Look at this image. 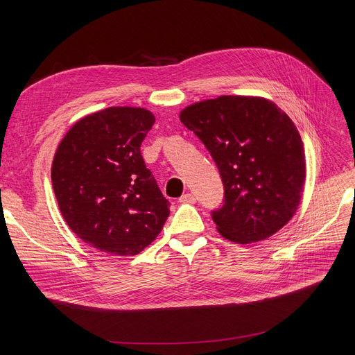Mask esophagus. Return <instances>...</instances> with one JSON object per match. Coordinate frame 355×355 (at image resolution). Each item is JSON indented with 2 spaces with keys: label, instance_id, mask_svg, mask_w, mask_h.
<instances>
[{
  "label": "esophagus",
  "instance_id": "obj_1",
  "mask_svg": "<svg viewBox=\"0 0 355 355\" xmlns=\"http://www.w3.org/2000/svg\"><path fill=\"white\" fill-rule=\"evenodd\" d=\"M180 202H187V204H194L196 202V196L191 194V193H187V194H182L180 197Z\"/></svg>",
  "mask_w": 355,
  "mask_h": 355
}]
</instances>
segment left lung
Instances as JSON below:
<instances>
[{"instance_id": "left-lung-1", "label": "left lung", "mask_w": 355, "mask_h": 355, "mask_svg": "<svg viewBox=\"0 0 355 355\" xmlns=\"http://www.w3.org/2000/svg\"><path fill=\"white\" fill-rule=\"evenodd\" d=\"M180 121L220 171L225 204L211 217L223 237L248 245L288 225L302 198L306 165L301 135L281 107L257 96H218L182 109Z\"/></svg>"}]
</instances>
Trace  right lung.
Returning <instances> with one entry per match:
<instances>
[{"mask_svg":"<svg viewBox=\"0 0 355 355\" xmlns=\"http://www.w3.org/2000/svg\"><path fill=\"white\" fill-rule=\"evenodd\" d=\"M154 122L144 107H106L79 119L55 149L51 182L60 213L74 234L107 254H138L170 216L141 155Z\"/></svg>","mask_w":355,"mask_h":355,"instance_id":"right-lung-1","label":"right lung"}]
</instances>
